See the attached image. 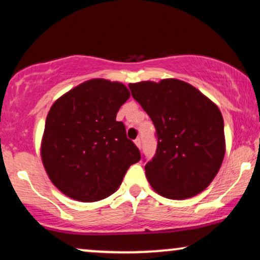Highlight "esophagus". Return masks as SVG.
<instances>
[{
    "instance_id": "1",
    "label": "esophagus",
    "mask_w": 260,
    "mask_h": 260,
    "mask_svg": "<svg viewBox=\"0 0 260 260\" xmlns=\"http://www.w3.org/2000/svg\"><path fill=\"white\" fill-rule=\"evenodd\" d=\"M134 144L137 145L140 149V147H142V140H140V138H137L136 140H134Z\"/></svg>"
}]
</instances>
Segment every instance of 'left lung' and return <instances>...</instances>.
Wrapping results in <instances>:
<instances>
[{
	"mask_svg": "<svg viewBox=\"0 0 260 260\" xmlns=\"http://www.w3.org/2000/svg\"><path fill=\"white\" fill-rule=\"evenodd\" d=\"M129 89L156 128V154L145 165L150 186L169 199L199 194L215 178L225 156L219 107L176 78L131 83Z\"/></svg>",
	"mask_w": 260,
	"mask_h": 260,
	"instance_id": "left-lung-1",
	"label": "left lung"
}]
</instances>
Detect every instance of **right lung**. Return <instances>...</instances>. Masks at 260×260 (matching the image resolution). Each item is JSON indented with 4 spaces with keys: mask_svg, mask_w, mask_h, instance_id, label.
I'll list each match as a JSON object with an SVG mask.
<instances>
[{
    "mask_svg": "<svg viewBox=\"0 0 260 260\" xmlns=\"http://www.w3.org/2000/svg\"><path fill=\"white\" fill-rule=\"evenodd\" d=\"M131 92L120 82L95 78L74 86L47 113L40 154L47 176L74 201L90 203L115 193L138 148L116 121Z\"/></svg>",
    "mask_w": 260,
    "mask_h": 260,
    "instance_id": "add662e5",
    "label": "right lung"
}]
</instances>
